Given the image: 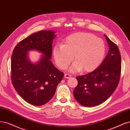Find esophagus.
<instances>
[{"mask_svg":"<svg viewBox=\"0 0 130 130\" xmlns=\"http://www.w3.org/2000/svg\"><path fill=\"white\" fill-rule=\"evenodd\" d=\"M64 76H65V78H69L71 77V75L70 74H68V73H65Z\"/></svg>","mask_w":130,"mask_h":130,"instance_id":"esophagus-1","label":"esophagus"}]
</instances>
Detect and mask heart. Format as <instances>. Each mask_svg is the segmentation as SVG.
<instances>
[{
	"instance_id": "1",
	"label": "heart",
	"mask_w": 130,
	"mask_h": 130,
	"mask_svg": "<svg viewBox=\"0 0 130 130\" xmlns=\"http://www.w3.org/2000/svg\"><path fill=\"white\" fill-rule=\"evenodd\" d=\"M106 52L104 40L89 33L78 32L71 35L62 45L56 46L53 53L56 64L61 69H65L74 55L71 70L89 72L97 69L102 63Z\"/></svg>"
}]
</instances>
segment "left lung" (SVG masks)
Returning a JSON list of instances; mask_svg holds the SVG:
<instances>
[{
    "label": "left lung",
    "mask_w": 130,
    "mask_h": 130,
    "mask_svg": "<svg viewBox=\"0 0 130 130\" xmlns=\"http://www.w3.org/2000/svg\"><path fill=\"white\" fill-rule=\"evenodd\" d=\"M106 37L109 51L102 64L93 72L76 77L78 85L73 91L75 99L85 107L97 106L113 93L121 74V57L117 45Z\"/></svg>",
    "instance_id": "left-lung-1"
}]
</instances>
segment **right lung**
Returning <instances> with one entry per match:
<instances>
[{"instance_id":"obj_1","label":"right lung","mask_w":130,"mask_h":130,"mask_svg":"<svg viewBox=\"0 0 130 130\" xmlns=\"http://www.w3.org/2000/svg\"><path fill=\"white\" fill-rule=\"evenodd\" d=\"M53 31H40L22 40L15 46L11 57V81L24 100L35 106L46 104L52 99L64 73L56 68L51 59ZM36 49L44 55L37 64L27 58V52Z\"/></svg>"}]
</instances>
